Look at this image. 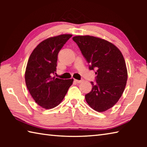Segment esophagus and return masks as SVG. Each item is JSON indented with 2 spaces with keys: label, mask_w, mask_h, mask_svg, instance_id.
<instances>
[{
  "label": "esophagus",
  "mask_w": 147,
  "mask_h": 147,
  "mask_svg": "<svg viewBox=\"0 0 147 147\" xmlns=\"http://www.w3.org/2000/svg\"><path fill=\"white\" fill-rule=\"evenodd\" d=\"M82 81H83L82 80H76V79H74V82H76V83H78V84L81 83L82 82Z\"/></svg>",
  "instance_id": "1"
}]
</instances>
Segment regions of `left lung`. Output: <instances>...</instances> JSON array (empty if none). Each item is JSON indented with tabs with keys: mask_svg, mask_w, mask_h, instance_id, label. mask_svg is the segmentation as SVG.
Returning <instances> with one entry per match:
<instances>
[{
	"mask_svg": "<svg viewBox=\"0 0 147 147\" xmlns=\"http://www.w3.org/2000/svg\"><path fill=\"white\" fill-rule=\"evenodd\" d=\"M89 63L96 69V84L85 95L89 106L98 112L112 108L123 94L128 78L124 57L116 46L103 39L90 36L73 38Z\"/></svg>",
	"mask_w": 147,
	"mask_h": 147,
	"instance_id": "obj_1",
	"label": "left lung"
}]
</instances>
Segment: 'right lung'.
I'll return each instance as SVG.
<instances>
[{"instance_id": "add662e5", "label": "right lung", "mask_w": 147, "mask_h": 147, "mask_svg": "<svg viewBox=\"0 0 147 147\" xmlns=\"http://www.w3.org/2000/svg\"><path fill=\"white\" fill-rule=\"evenodd\" d=\"M71 34L52 37L41 42L32 52L27 63L25 82L35 102L45 109H51L63 100L73 79L53 76L56 73L58 54Z\"/></svg>"}]
</instances>
